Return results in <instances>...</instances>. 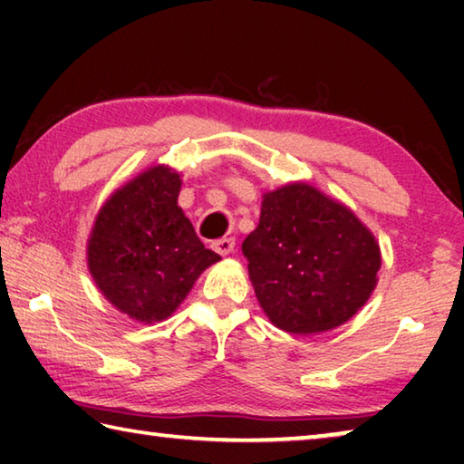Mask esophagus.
I'll use <instances>...</instances> for the list:
<instances>
[{
  "instance_id": "obj_1",
  "label": "esophagus",
  "mask_w": 464,
  "mask_h": 464,
  "mask_svg": "<svg viewBox=\"0 0 464 464\" xmlns=\"http://www.w3.org/2000/svg\"><path fill=\"white\" fill-rule=\"evenodd\" d=\"M213 249L217 251V254H221V256L231 254V251L235 249V239L233 237L217 239V241H213Z\"/></svg>"
}]
</instances>
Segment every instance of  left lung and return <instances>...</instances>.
<instances>
[{
  "instance_id": "1",
  "label": "left lung",
  "mask_w": 464,
  "mask_h": 464,
  "mask_svg": "<svg viewBox=\"0 0 464 464\" xmlns=\"http://www.w3.org/2000/svg\"><path fill=\"white\" fill-rule=\"evenodd\" d=\"M241 251L264 313L295 335L345 324L368 301L381 268L372 233L309 184L264 194L260 223Z\"/></svg>"
}]
</instances>
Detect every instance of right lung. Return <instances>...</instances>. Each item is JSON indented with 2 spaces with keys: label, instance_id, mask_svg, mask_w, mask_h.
I'll list each match as a JSON object with an SVG mask.
<instances>
[{
  "label": "right lung",
  "instance_id": "add662e5",
  "mask_svg": "<svg viewBox=\"0 0 464 464\" xmlns=\"http://www.w3.org/2000/svg\"><path fill=\"white\" fill-rule=\"evenodd\" d=\"M179 186L168 168L145 171L104 204L90 237L88 264L102 295L145 324L169 317L200 272L221 260L178 207Z\"/></svg>",
  "mask_w": 464,
  "mask_h": 464
}]
</instances>
